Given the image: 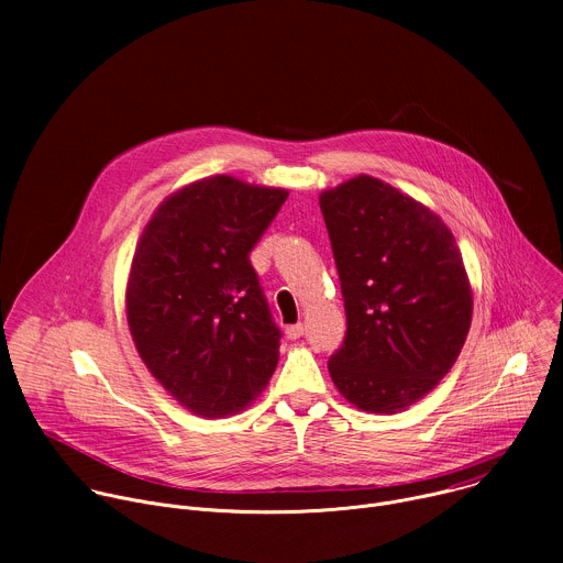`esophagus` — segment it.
<instances>
[{"instance_id":"1","label":"esophagus","mask_w":563,"mask_h":563,"mask_svg":"<svg viewBox=\"0 0 563 563\" xmlns=\"http://www.w3.org/2000/svg\"><path fill=\"white\" fill-rule=\"evenodd\" d=\"M302 332H305V328H302L300 323H296V325H289V328L285 330V336H287L289 341H296V339L302 336Z\"/></svg>"}]
</instances>
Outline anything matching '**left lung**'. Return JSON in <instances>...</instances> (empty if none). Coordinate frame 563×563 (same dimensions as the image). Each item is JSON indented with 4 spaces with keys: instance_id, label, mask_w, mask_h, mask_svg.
<instances>
[{
    "instance_id": "8db88e82",
    "label": "left lung",
    "mask_w": 563,
    "mask_h": 563,
    "mask_svg": "<svg viewBox=\"0 0 563 563\" xmlns=\"http://www.w3.org/2000/svg\"><path fill=\"white\" fill-rule=\"evenodd\" d=\"M347 332L330 374L352 406L396 415L454 365L472 291L454 235L421 202L372 176L320 196Z\"/></svg>"
}]
</instances>
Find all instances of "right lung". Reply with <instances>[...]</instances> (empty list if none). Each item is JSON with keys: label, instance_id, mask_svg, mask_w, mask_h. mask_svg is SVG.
<instances>
[{"label": "right lung", "instance_id": "add662e5", "mask_svg": "<svg viewBox=\"0 0 563 563\" xmlns=\"http://www.w3.org/2000/svg\"><path fill=\"white\" fill-rule=\"evenodd\" d=\"M287 196L213 176L169 196L142 231L129 330L148 372L194 415L243 410L276 369L283 334L250 254Z\"/></svg>", "mask_w": 563, "mask_h": 563}]
</instances>
